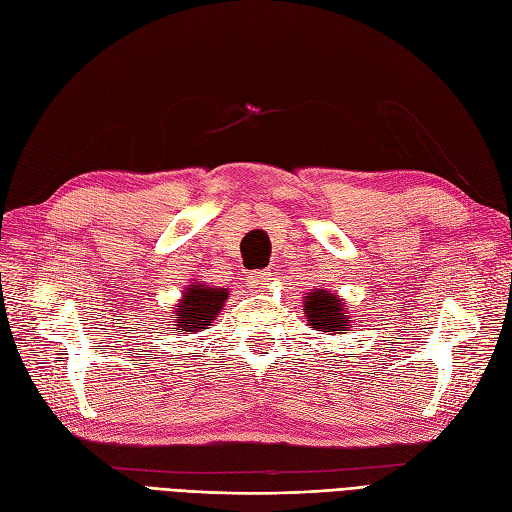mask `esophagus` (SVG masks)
I'll return each instance as SVG.
<instances>
[{"label": "esophagus", "instance_id": "esophagus-1", "mask_svg": "<svg viewBox=\"0 0 512 512\" xmlns=\"http://www.w3.org/2000/svg\"><path fill=\"white\" fill-rule=\"evenodd\" d=\"M270 274H272L270 270H255V272H251V274H246V279H248V283H251V285L261 287V285L268 283Z\"/></svg>", "mask_w": 512, "mask_h": 512}]
</instances>
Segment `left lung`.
Wrapping results in <instances>:
<instances>
[{
  "mask_svg": "<svg viewBox=\"0 0 512 512\" xmlns=\"http://www.w3.org/2000/svg\"><path fill=\"white\" fill-rule=\"evenodd\" d=\"M303 311L309 329L335 335V331H350L352 320L346 311V303L329 290H313L303 300Z\"/></svg>",
  "mask_w": 512,
  "mask_h": 512,
  "instance_id": "left-lung-1",
  "label": "left lung"
}]
</instances>
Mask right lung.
Segmentation results:
<instances>
[{"label": "right lung", "instance_id": "obj_1", "mask_svg": "<svg viewBox=\"0 0 512 512\" xmlns=\"http://www.w3.org/2000/svg\"><path fill=\"white\" fill-rule=\"evenodd\" d=\"M229 298L227 287L192 281L173 307V329L177 333H199L212 324Z\"/></svg>", "mask_w": 512, "mask_h": 512}]
</instances>
